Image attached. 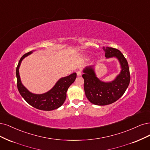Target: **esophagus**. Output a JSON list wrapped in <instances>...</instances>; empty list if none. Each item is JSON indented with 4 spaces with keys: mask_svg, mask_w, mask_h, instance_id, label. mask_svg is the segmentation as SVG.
Here are the masks:
<instances>
[{
    "mask_svg": "<svg viewBox=\"0 0 150 150\" xmlns=\"http://www.w3.org/2000/svg\"><path fill=\"white\" fill-rule=\"evenodd\" d=\"M76 75H77V76H80L81 75V70L77 71V72H76Z\"/></svg>",
    "mask_w": 150,
    "mask_h": 150,
    "instance_id": "34e87169",
    "label": "esophagus"
}]
</instances>
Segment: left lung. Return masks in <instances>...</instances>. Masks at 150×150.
<instances>
[{"label":"left lung","mask_w":150,"mask_h":150,"mask_svg":"<svg viewBox=\"0 0 150 150\" xmlns=\"http://www.w3.org/2000/svg\"><path fill=\"white\" fill-rule=\"evenodd\" d=\"M107 59H117L121 67L120 73L112 81H101L96 75L94 66L86 67L82 75L84 79V90L87 99L96 105H107L118 100L127 89L130 74L127 59L120 50L112 47H103Z\"/></svg>","instance_id":"1"}]
</instances>
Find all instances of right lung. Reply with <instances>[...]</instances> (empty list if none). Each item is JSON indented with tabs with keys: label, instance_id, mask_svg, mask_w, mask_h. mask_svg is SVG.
I'll list each match as a JSON object with an SVG mask.
<instances>
[{
	"label": "right lung",
	"instance_id": "1",
	"mask_svg": "<svg viewBox=\"0 0 150 150\" xmlns=\"http://www.w3.org/2000/svg\"><path fill=\"white\" fill-rule=\"evenodd\" d=\"M32 53L33 51H30L24 54L19 60L17 67V85L19 93L28 104L37 109L51 111L59 108L64 103L67 97V90L76 79V74L73 73L69 76L60 79L54 87L46 93L42 94L33 93L23 85L19 75V67L22 60Z\"/></svg>",
	"mask_w": 150,
	"mask_h": 150
}]
</instances>
